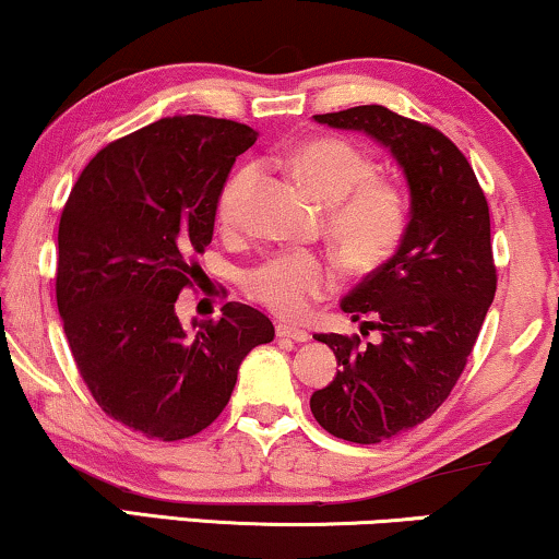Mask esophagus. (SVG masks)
Returning <instances> with one entry per match:
<instances>
[{
    "label": "esophagus",
    "mask_w": 559,
    "mask_h": 559,
    "mask_svg": "<svg viewBox=\"0 0 559 559\" xmlns=\"http://www.w3.org/2000/svg\"><path fill=\"white\" fill-rule=\"evenodd\" d=\"M277 335L282 341H295V343L310 341L308 331H300V328H293V325H277Z\"/></svg>",
    "instance_id": "esophagus-1"
}]
</instances>
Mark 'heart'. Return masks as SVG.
<instances>
[{"mask_svg":"<svg viewBox=\"0 0 559 559\" xmlns=\"http://www.w3.org/2000/svg\"><path fill=\"white\" fill-rule=\"evenodd\" d=\"M287 163L320 203L331 205L325 234L348 266L373 270L394 254L407 231V198L396 182L377 178V163L364 150L338 136H318L289 152ZM262 175L259 163H243L228 175L216 201L221 228L243 226ZM335 282L338 274L328 259L282 251L243 274V293L280 318L297 320L312 302L325 300Z\"/></svg>","mask_w":559,"mask_h":559,"instance_id":"1","label":"heart"}]
</instances>
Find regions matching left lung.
<instances>
[{
    "label": "left lung",
    "instance_id": "8db88e82",
    "mask_svg": "<svg viewBox=\"0 0 559 559\" xmlns=\"http://www.w3.org/2000/svg\"><path fill=\"white\" fill-rule=\"evenodd\" d=\"M316 121L379 140L412 193L396 254L341 300L361 334L379 330L382 338L316 335L341 369L310 396L312 417L335 438L373 445L425 423L461 379L496 293L491 216L471 163L440 129L379 104Z\"/></svg>",
    "mask_w": 559,
    "mask_h": 559
}]
</instances>
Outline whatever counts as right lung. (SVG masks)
Segmentation results:
<instances>
[{"label":"right lung","mask_w":559,"mask_h":559,"mask_svg":"<svg viewBox=\"0 0 559 559\" xmlns=\"http://www.w3.org/2000/svg\"><path fill=\"white\" fill-rule=\"evenodd\" d=\"M257 132L201 114L167 117L96 152L60 213L56 300L98 407L165 442L193 438L231 400L239 364L272 320L226 302L195 333L175 302L201 280L216 201Z\"/></svg>","instance_id":"obj_1"}]
</instances>
